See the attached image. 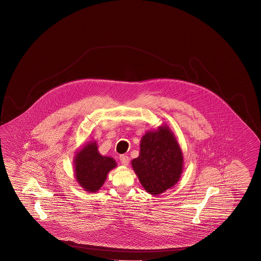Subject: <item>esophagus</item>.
<instances>
[{
  "mask_svg": "<svg viewBox=\"0 0 261 261\" xmlns=\"http://www.w3.org/2000/svg\"><path fill=\"white\" fill-rule=\"evenodd\" d=\"M119 161H120V163H121L123 166H128L130 159H129V157L126 156V155H120V156H119Z\"/></svg>",
  "mask_w": 261,
  "mask_h": 261,
  "instance_id": "obj_1",
  "label": "esophagus"
}]
</instances>
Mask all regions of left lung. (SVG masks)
Instances as JSON below:
<instances>
[{
	"mask_svg": "<svg viewBox=\"0 0 261 261\" xmlns=\"http://www.w3.org/2000/svg\"><path fill=\"white\" fill-rule=\"evenodd\" d=\"M182 162L176 138L164 126L142 137L140 156L132 161V166L144 190L158 195L179 181Z\"/></svg>",
	"mask_w": 261,
	"mask_h": 261,
	"instance_id": "8db88e82",
	"label": "left lung"
}]
</instances>
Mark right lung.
<instances>
[{"instance_id":"1","label":"right lung","mask_w":261,"mask_h":261,"mask_svg":"<svg viewBox=\"0 0 261 261\" xmlns=\"http://www.w3.org/2000/svg\"><path fill=\"white\" fill-rule=\"evenodd\" d=\"M116 166L114 159L104 157L98 153L95 142L85 145L74 159L76 180L89 192L99 190L108 172Z\"/></svg>"}]
</instances>
